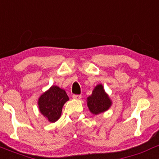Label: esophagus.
Segmentation results:
<instances>
[{
    "mask_svg": "<svg viewBox=\"0 0 159 159\" xmlns=\"http://www.w3.org/2000/svg\"><path fill=\"white\" fill-rule=\"evenodd\" d=\"M82 98V95H80V94H74L73 95V98L74 99H76V100H79Z\"/></svg>",
    "mask_w": 159,
    "mask_h": 159,
    "instance_id": "34e87169",
    "label": "esophagus"
}]
</instances>
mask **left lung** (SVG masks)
<instances>
[{
	"instance_id": "obj_1",
	"label": "left lung",
	"mask_w": 159,
	"mask_h": 159,
	"mask_svg": "<svg viewBox=\"0 0 159 159\" xmlns=\"http://www.w3.org/2000/svg\"><path fill=\"white\" fill-rule=\"evenodd\" d=\"M111 101L101 84L94 89L92 95L87 98V105L89 110L95 115L107 110L111 106Z\"/></svg>"
}]
</instances>
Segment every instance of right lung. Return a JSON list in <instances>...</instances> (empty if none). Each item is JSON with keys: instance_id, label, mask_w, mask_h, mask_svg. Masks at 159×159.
<instances>
[{"instance_id": "1", "label": "right lung", "mask_w": 159, "mask_h": 159, "mask_svg": "<svg viewBox=\"0 0 159 159\" xmlns=\"http://www.w3.org/2000/svg\"><path fill=\"white\" fill-rule=\"evenodd\" d=\"M68 100L69 98L65 91L54 85L40 97L39 109L40 113L49 119V122H55L60 118L62 107Z\"/></svg>"}]
</instances>
